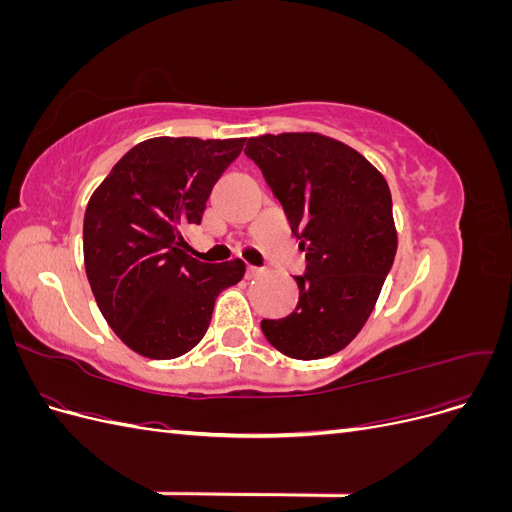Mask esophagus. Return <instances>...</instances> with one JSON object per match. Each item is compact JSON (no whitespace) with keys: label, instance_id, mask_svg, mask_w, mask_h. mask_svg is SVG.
Returning <instances> with one entry per match:
<instances>
[{"label":"esophagus","instance_id":"34e87169","mask_svg":"<svg viewBox=\"0 0 512 512\" xmlns=\"http://www.w3.org/2000/svg\"><path fill=\"white\" fill-rule=\"evenodd\" d=\"M245 275H247V280H252V277H258V275H262V269L260 267H247L245 269Z\"/></svg>","mask_w":512,"mask_h":512}]
</instances>
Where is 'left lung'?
Returning <instances> with one entry per match:
<instances>
[{"instance_id": "8db88e82", "label": "left lung", "mask_w": 512, "mask_h": 512, "mask_svg": "<svg viewBox=\"0 0 512 512\" xmlns=\"http://www.w3.org/2000/svg\"><path fill=\"white\" fill-rule=\"evenodd\" d=\"M258 168L305 252L299 303L262 320L269 344L292 359H324L363 329L393 267L397 232L384 177L352 147L322 134L247 138Z\"/></svg>"}]
</instances>
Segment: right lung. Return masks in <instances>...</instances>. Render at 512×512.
Returning <instances> with one entry per match:
<instances>
[{
  "instance_id": "right-lung-1",
  "label": "right lung",
  "mask_w": 512,
  "mask_h": 512,
  "mask_svg": "<svg viewBox=\"0 0 512 512\" xmlns=\"http://www.w3.org/2000/svg\"><path fill=\"white\" fill-rule=\"evenodd\" d=\"M245 138L158 136L138 143L91 194L83 220L87 280L117 337L147 359H177L207 333L218 294L243 260L209 265L185 254L215 181Z\"/></svg>"
}]
</instances>
